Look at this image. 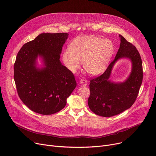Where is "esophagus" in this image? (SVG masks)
I'll return each mask as SVG.
<instances>
[{
	"label": "esophagus",
	"mask_w": 156,
	"mask_h": 156,
	"mask_svg": "<svg viewBox=\"0 0 156 156\" xmlns=\"http://www.w3.org/2000/svg\"><path fill=\"white\" fill-rule=\"evenodd\" d=\"M80 83L81 84V86H86L87 85V81L85 78H83L80 80Z\"/></svg>",
	"instance_id": "34e87169"
}]
</instances>
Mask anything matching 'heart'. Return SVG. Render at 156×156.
Instances as JSON below:
<instances>
[{
    "label": "heart",
    "mask_w": 156,
    "mask_h": 156,
    "mask_svg": "<svg viewBox=\"0 0 156 156\" xmlns=\"http://www.w3.org/2000/svg\"><path fill=\"white\" fill-rule=\"evenodd\" d=\"M114 46L109 39L95 36H80L73 40L62 55L65 66L75 73L81 66L91 75H98L105 71L112 57Z\"/></svg>",
    "instance_id": "b5f03b06"
}]
</instances>
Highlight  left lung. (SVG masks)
<instances>
[{
    "label": "left lung",
    "instance_id": "8db88e82",
    "mask_svg": "<svg viewBox=\"0 0 156 156\" xmlns=\"http://www.w3.org/2000/svg\"><path fill=\"white\" fill-rule=\"evenodd\" d=\"M119 37L120 44L115 59L101 75L90 81L88 104L93 113L101 117H112L130 108L137 97L142 82V63L139 51L122 35ZM121 58L131 61V72L123 82H112L109 80L111 70Z\"/></svg>",
    "mask_w": 156,
    "mask_h": 156
}]
</instances>
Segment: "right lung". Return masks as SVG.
I'll use <instances>...</instances> for the list:
<instances>
[{"label": "right lung", "instance_id": "add662e5", "mask_svg": "<svg viewBox=\"0 0 156 156\" xmlns=\"http://www.w3.org/2000/svg\"><path fill=\"white\" fill-rule=\"evenodd\" d=\"M68 33H42L18 52L14 78L18 95L32 111L51 115L63 109L76 87L73 73L59 60ZM44 66L37 67V57Z\"/></svg>", "mask_w": 156, "mask_h": 156}]
</instances>
